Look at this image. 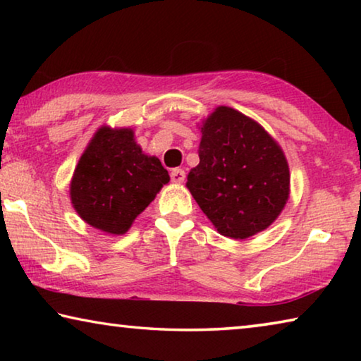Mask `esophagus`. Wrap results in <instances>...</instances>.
Instances as JSON below:
<instances>
[{
	"label": "esophagus",
	"instance_id": "esophagus-1",
	"mask_svg": "<svg viewBox=\"0 0 361 361\" xmlns=\"http://www.w3.org/2000/svg\"><path fill=\"white\" fill-rule=\"evenodd\" d=\"M170 178H172L173 183H183L186 178V173L183 169H173L172 172H170Z\"/></svg>",
	"mask_w": 361,
	"mask_h": 361
}]
</instances>
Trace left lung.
Segmentation results:
<instances>
[{
  "label": "left lung",
  "instance_id": "obj_1",
  "mask_svg": "<svg viewBox=\"0 0 361 361\" xmlns=\"http://www.w3.org/2000/svg\"><path fill=\"white\" fill-rule=\"evenodd\" d=\"M200 132V162L186 183L200 210L231 239L269 228L290 195L282 148L258 122L229 106H218Z\"/></svg>",
  "mask_w": 361,
  "mask_h": 361
}]
</instances>
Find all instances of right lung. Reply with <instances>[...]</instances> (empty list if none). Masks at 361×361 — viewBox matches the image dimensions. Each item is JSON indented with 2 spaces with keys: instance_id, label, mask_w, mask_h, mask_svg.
<instances>
[{
  "instance_id": "1",
  "label": "right lung",
  "mask_w": 361,
  "mask_h": 361,
  "mask_svg": "<svg viewBox=\"0 0 361 361\" xmlns=\"http://www.w3.org/2000/svg\"><path fill=\"white\" fill-rule=\"evenodd\" d=\"M170 181L154 156H146L132 129L100 127L82 152L70 185L71 204L85 223L126 234Z\"/></svg>"
}]
</instances>
